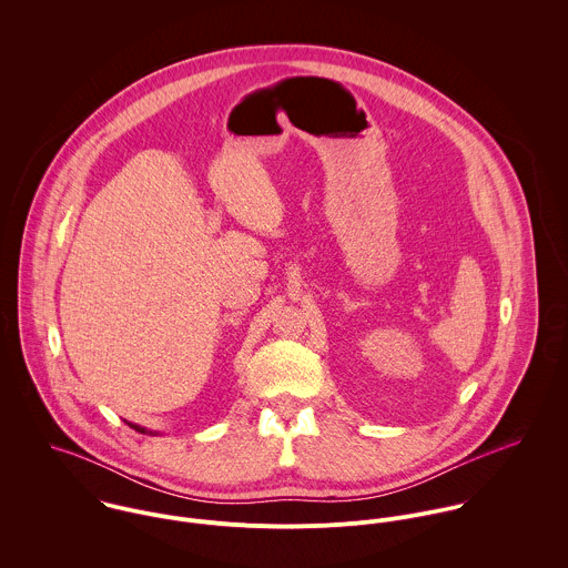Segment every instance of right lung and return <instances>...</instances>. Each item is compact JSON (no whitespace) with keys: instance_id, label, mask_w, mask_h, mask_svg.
I'll use <instances>...</instances> for the list:
<instances>
[{"instance_id":"right-lung-1","label":"right lung","mask_w":568,"mask_h":568,"mask_svg":"<svg viewBox=\"0 0 568 568\" xmlns=\"http://www.w3.org/2000/svg\"><path fill=\"white\" fill-rule=\"evenodd\" d=\"M131 428H135L138 433H146V435H160L158 430H149V428H144V426H140V424H133V422H126Z\"/></svg>"}]
</instances>
